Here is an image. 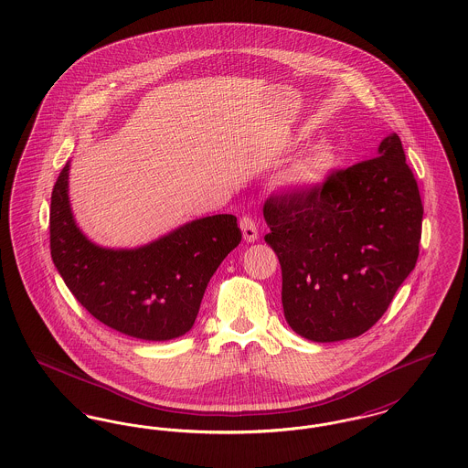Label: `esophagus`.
<instances>
[{
	"label": "esophagus",
	"instance_id": "esophagus-1",
	"mask_svg": "<svg viewBox=\"0 0 468 468\" xmlns=\"http://www.w3.org/2000/svg\"><path fill=\"white\" fill-rule=\"evenodd\" d=\"M240 228H242V233H244V239L247 242L258 240V224L254 219H250L249 216H244L240 219Z\"/></svg>",
	"mask_w": 468,
	"mask_h": 468
}]
</instances>
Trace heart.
Masks as SVG:
<instances>
[{
  "mask_svg": "<svg viewBox=\"0 0 468 468\" xmlns=\"http://www.w3.org/2000/svg\"><path fill=\"white\" fill-rule=\"evenodd\" d=\"M332 156L326 149H314L290 165L279 177V184L290 191H309L315 187L330 168Z\"/></svg>",
  "mask_w": 468,
  "mask_h": 468,
  "instance_id": "obj_1",
  "label": "heart"
}]
</instances>
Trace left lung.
<instances>
[{
  "label": "left lung",
  "instance_id": "8db88e82",
  "mask_svg": "<svg viewBox=\"0 0 468 468\" xmlns=\"http://www.w3.org/2000/svg\"><path fill=\"white\" fill-rule=\"evenodd\" d=\"M263 216L286 321L314 342L370 330L420 256L423 203L397 133L309 191L271 195Z\"/></svg>",
  "mask_w": 468,
  "mask_h": 468
}]
</instances>
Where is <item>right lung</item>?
<instances>
[{
    "label": "right lung",
    "mask_w": 468,
    "mask_h": 468,
    "mask_svg": "<svg viewBox=\"0 0 468 468\" xmlns=\"http://www.w3.org/2000/svg\"><path fill=\"white\" fill-rule=\"evenodd\" d=\"M65 165L50 197V256L68 290L100 323L142 340L187 334L214 271L240 244L237 218L184 224L138 249H105L77 228Z\"/></svg>",
    "instance_id": "add662e5"
}]
</instances>
